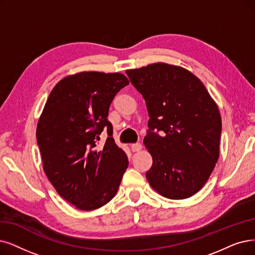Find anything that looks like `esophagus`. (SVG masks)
<instances>
[{
    "label": "esophagus",
    "mask_w": 255,
    "mask_h": 255,
    "mask_svg": "<svg viewBox=\"0 0 255 255\" xmlns=\"http://www.w3.org/2000/svg\"><path fill=\"white\" fill-rule=\"evenodd\" d=\"M130 149L131 151H139L142 149V144L141 143H135L130 145Z\"/></svg>",
    "instance_id": "34e87169"
}]
</instances>
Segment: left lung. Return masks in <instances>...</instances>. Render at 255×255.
<instances>
[{"instance_id": "1", "label": "left lung", "mask_w": 255, "mask_h": 255, "mask_svg": "<svg viewBox=\"0 0 255 255\" xmlns=\"http://www.w3.org/2000/svg\"><path fill=\"white\" fill-rule=\"evenodd\" d=\"M148 112L143 143L152 158L146 171L151 188L171 200L202 189L220 156L222 119L202 81L187 69L155 63L127 70ZM154 130H159L160 135Z\"/></svg>"}]
</instances>
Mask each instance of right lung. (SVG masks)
Listing matches in <instances>:
<instances>
[{"label":"right lung","mask_w":255,"mask_h":255,"mask_svg":"<svg viewBox=\"0 0 255 255\" xmlns=\"http://www.w3.org/2000/svg\"><path fill=\"white\" fill-rule=\"evenodd\" d=\"M121 73L84 71L59 80L46 101L36 127L43 169L58 195L90 211L115 197L128 160L114 139L109 108L128 86ZM107 128L103 148L96 144Z\"/></svg>","instance_id":"1"}]
</instances>
